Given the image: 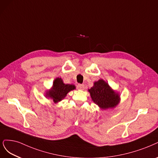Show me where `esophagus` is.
<instances>
[{"label":"esophagus","instance_id":"obj_1","mask_svg":"<svg viewBox=\"0 0 158 158\" xmlns=\"http://www.w3.org/2000/svg\"><path fill=\"white\" fill-rule=\"evenodd\" d=\"M77 88L80 90H83L84 88V85L82 84H78L77 85Z\"/></svg>","mask_w":158,"mask_h":158}]
</instances>
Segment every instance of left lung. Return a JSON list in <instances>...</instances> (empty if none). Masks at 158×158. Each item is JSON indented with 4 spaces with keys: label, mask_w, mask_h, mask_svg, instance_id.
I'll return each mask as SVG.
<instances>
[{
    "label": "left lung",
    "mask_w": 158,
    "mask_h": 158,
    "mask_svg": "<svg viewBox=\"0 0 158 158\" xmlns=\"http://www.w3.org/2000/svg\"><path fill=\"white\" fill-rule=\"evenodd\" d=\"M88 91L92 101L102 110L115 108L120 102L119 93L102 79L95 81L94 86Z\"/></svg>",
    "instance_id": "8db88e82"
}]
</instances>
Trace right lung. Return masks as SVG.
<instances>
[{
	"instance_id": "obj_1",
	"label": "right lung",
	"mask_w": 158,
	"mask_h": 158,
	"mask_svg": "<svg viewBox=\"0 0 158 158\" xmlns=\"http://www.w3.org/2000/svg\"><path fill=\"white\" fill-rule=\"evenodd\" d=\"M75 89L76 86L74 85L64 84L63 79L58 77L53 80L51 89L46 90L45 97L50 98L56 104L64 99L69 92Z\"/></svg>"
}]
</instances>
